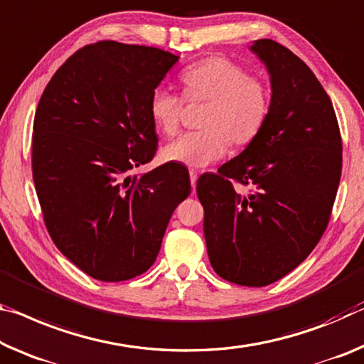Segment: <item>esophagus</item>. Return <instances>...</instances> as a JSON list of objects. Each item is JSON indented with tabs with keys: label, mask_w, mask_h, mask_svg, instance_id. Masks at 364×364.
<instances>
[{
	"label": "esophagus",
	"mask_w": 364,
	"mask_h": 364,
	"mask_svg": "<svg viewBox=\"0 0 364 364\" xmlns=\"http://www.w3.org/2000/svg\"><path fill=\"white\" fill-rule=\"evenodd\" d=\"M189 178H191V188L193 191L196 189V181H198V173H196L194 170H189Z\"/></svg>",
	"instance_id": "34e87169"
}]
</instances>
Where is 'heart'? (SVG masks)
Returning <instances> with one entry per match:
<instances>
[{"instance_id":"1","label":"heart","mask_w":364,"mask_h":364,"mask_svg":"<svg viewBox=\"0 0 364 364\" xmlns=\"http://www.w3.org/2000/svg\"><path fill=\"white\" fill-rule=\"evenodd\" d=\"M180 80L189 102H209L203 131L186 132L161 151V159L194 168L220 160L235 146H247L261 134L270 113V90L264 80L251 77L243 66L223 56L204 58L188 66ZM184 100L157 87L149 99L155 129L173 136L180 129Z\"/></svg>"}]
</instances>
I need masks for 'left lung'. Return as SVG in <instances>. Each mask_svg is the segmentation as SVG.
<instances>
[{"instance_id": "1", "label": "left lung", "mask_w": 364, "mask_h": 364, "mask_svg": "<svg viewBox=\"0 0 364 364\" xmlns=\"http://www.w3.org/2000/svg\"><path fill=\"white\" fill-rule=\"evenodd\" d=\"M250 50L270 76L269 119L243 152L200 176L196 191L213 270L232 284L265 287L298 267L324 233L342 139L332 102L304 61L269 38ZM233 179L252 189L235 192Z\"/></svg>"}]
</instances>
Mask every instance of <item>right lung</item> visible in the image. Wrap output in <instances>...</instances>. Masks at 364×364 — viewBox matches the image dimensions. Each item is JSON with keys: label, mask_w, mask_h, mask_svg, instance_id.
I'll list each match as a JSON object with an SVG mask.
<instances>
[{"label": "right lung", "mask_w": 364, "mask_h": 364, "mask_svg": "<svg viewBox=\"0 0 364 364\" xmlns=\"http://www.w3.org/2000/svg\"><path fill=\"white\" fill-rule=\"evenodd\" d=\"M160 48L97 42L68 58L45 87L32 173L58 250L90 277L123 282L157 259L166 225L191 193L188 170L160 165L149 99L178 61Z\"/></svg>", "instance_id": "1"}]
</instances>
